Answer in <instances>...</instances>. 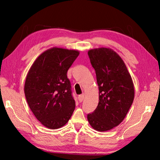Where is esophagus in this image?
Listing matches in <instances>:
<instances>
[{"label":"esophagus","mask_w":160,"mask_h":160,"mask_svg":"<svg viewBox=\"0 0 160 160\" xmlns=\"http://www.w3.org/2000/svg\"><path fill=\"white\" fill-rule=\"evenodd\" d=\"M84 98H85V95L84 94H80V95L78 96V100H79L80 102H82Z\"/></svg>","instance_id":"34e87169"}]
</instances>
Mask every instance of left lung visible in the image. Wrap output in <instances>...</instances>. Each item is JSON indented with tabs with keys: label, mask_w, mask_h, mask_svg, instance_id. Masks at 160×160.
<instances>
[{
	"label": "left lung",
	"mask_w": 160,
	"mask_h": 160,
	"mask_svg": "<svg viewBox=\"0 0 160 160\" xmlns=\"http://www.w3.org/2000/svg\"><path fill=\"white\" fill-rule=\"evenodd\" d=\"M88 56L99 92L98 105L88 120L96 131H107L125 118L134 99V85L123 59L112 48L90 49Z\"/></svg>",
	"instance_id": "left-lung-1"
}]
</instances>
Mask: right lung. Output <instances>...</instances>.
Here are the masks:
<instances>
[{
    "label": "right lung",
    "instance_id": "obj_1",
    "mask_svg": "<svg viewBox=\"0 0 160 160\" xmlns=\"http://www.w3.org/2000/svg\"><path fill=\"white\" fill-rule=\"evenodd\" d=\"M79 54L78 50L51 48L38 56L27 75V102L37 120L48 128L63 127L74 112L67 72Z\"/></svg>",
    "mask_w": 160,
    "mask_h": 160
}]
</instances>
